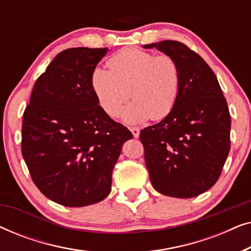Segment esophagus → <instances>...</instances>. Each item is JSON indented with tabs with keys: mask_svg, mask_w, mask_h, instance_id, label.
Returning a JSON list of instances; mask_svg holds the SVG:
<instances>
[{
	"mask_svg": "<svg viewBox=\"0 0 251 251\" xmlns=\"http://www.w3.org/2000/svg\"><path fill=\"white\" fill-rule=\"evenodd\" d=\"M130 131L132 132V135H133V137H135V138H138L139 132H140L139 128H137V126H132V128H130Z\"/></svg>",
	"mask_w": 251,
	"mask_h": 251,
	"instance_id": "obj_1",
	"label": "esophagus"
}]
</instances>
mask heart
I'll return each instance as SVG.
<instances>
[{
    "mask_svg": "<svg viewBox=\"0 0 251 251\" xmlns=\"http://www.w3.org/2000/svg\"><path fill=\"white\" fill-rule=\"evenodd\" d=\"M107 66L109 71L96 68L91 75L92 91L106 114L116 118L130 94L133 100L122 113L125 122L170 114L180 91V68L174 57L132 48L112 56Z\"/></svg>",
    "mask_w": 251,
    "mask_h": 251,
    "instance_id": "obj_1",
    "label": "heart"
}]
</instances>
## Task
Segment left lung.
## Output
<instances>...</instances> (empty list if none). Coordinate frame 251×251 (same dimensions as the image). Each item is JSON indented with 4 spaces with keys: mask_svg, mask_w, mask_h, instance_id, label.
<instances>
[{
    "mask_svg": "<svg viewBox=\"0 0 251 251\" xmlns=\"http://www.w3.org/2000/svg\"><path fill=\"white\" fill-rule=\"evenodd\" d=\"M174 57L180 68V91L170 114L140 131L153 187L173 198H193L214 186L227 159L231 116L209 65L184 43L144 46Z\"/></svg>",
    "mask_w": 251,
    "mask_h": 251,
    "instance_id": "obj_1",
    "label": "left lung"
}]
</instances>
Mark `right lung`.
<instances>
[{
  "label": "right lung",
  "mask_w": 251,
  "mask_h": 251,
  "mask_svg": "<svg viewBox=\"0 0 251 251\" xmlns=\"http://www.w3.org/2000/svg\"><path fill=\"white\" fill-rule=\"evenodd\" d=\"M107 51L71 48L58 53L24 112L22 153L30 177L41 193L66 207L107 197L122 145L132 138L92 91V72Z\"/></svg>",
  "instance_id": "right-lung-1"
}]
</instances>
